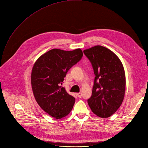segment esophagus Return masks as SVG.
I'll return each instance as SVG.
<instances>
[{"label": "esophagus", "mask_w": 148, "mask_h": 148, "mask_svg": "<svg viewBox=\"0 0 148 148\" xmlns=\"http://www.w3.org/2000/svg\"><path fill=\"white\" fill-rule=\"evenodd\" d=\"M77 95H78V97L79 98H81V97H82V93H81V92L78 93H77Z\"/></svg>", "instance_id": "esophagus-1"}]
</instances>
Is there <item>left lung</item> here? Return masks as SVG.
<instances>
[{"label": "left lung", "mask_w": 148, "mask_h": 148, "mask_svg": "<svg viewBox=\"0 0 148 148\" xmlns=\"http://www.w3.org/2000/svg\"><path fill=\"white\" fill-rule=\"evenodd\" d=\"M83 52L95 75L88 104L97 116L109 117L120 107L125 97L126 78L123 64L114 53L101 45Z\"/></svg>", "instance_id": "1"}]
</instances>
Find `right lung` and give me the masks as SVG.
<instances>
[{
	"label": "right lung",
	"instance_id": "1",
	"mask_svg": "<svg viewBox=\"0 0 148 148\" xmlns=\"http://www.w3.org/2000/svg\"><path fill=\"white\" fill-rule=\"evenodd\" d=\"M82 56L80 49H55L40 56L34 64L31 82L34 98L41 109L55 119L66 116L73 107L75 98L61 85L69 69Z\"/></svg>",
	"mask_w": 148,
	"mask_h": 148
}]
</instances>
